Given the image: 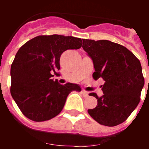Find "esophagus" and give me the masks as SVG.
Returning a JSON list of instances; mask_svg holds the SVG:
<instances>
[{
  "label": "esophagus",
  "instance_id": "34e87169",
  "mask_svg": "<svg viewBox=\"0 0 149 149\" xmlns=\"http://www.w3.org/2000/svg\"><path fill=\"white\" fill-rule=\"evenodd\" d=\"M81 93H82V95H84V97H87L88 94H89V93H88V92H86V91H85V90L81 91Z\"/></svg>",
  "mask_w": 149,
  "mask_h": 149
}]
</instances>
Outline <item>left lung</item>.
Listing matches in <instances>:
<instances>
[{"instance_id":"8db88e82","label":"left lung","mask_w":149,"mask_h":149,"mask_svg":"<svg viewBox=\"0 0 149 149\" xmlns=\"http://www.w3.org/2000/svg\"><path fill=\"white\" fill-rule=\"evenodd\" d=\"M83 48L93 61L95 72L93 77L105 81L98 97V104L88 110L90 116L98 123L113 127L124 122L135 110L140 101L144 77L140 62L122 45L109 40L83 39Z\"/></svg>"}]
</instances>
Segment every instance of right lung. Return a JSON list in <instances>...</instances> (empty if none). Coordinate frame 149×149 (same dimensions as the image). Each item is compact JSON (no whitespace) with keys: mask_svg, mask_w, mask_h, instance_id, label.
<instances>
[{"mask_svg":"<svg viewBox=\"0 0 149 149\" xmlns=\"http://www.w3.org/2000/svg\"><path fill=\"white\" fill-rule=\"evenodd\" d=\"M81 46V38L54 34L36 36L19 48L11 65L10 93L27 118L49 120L62 111L71 92H81L77 84L61 85L51 78L58 74L62 54Z\"/></svg>","mask_w":149,"mask_h":149,"instance_id":"1","label":"right lung"}]
</instances>
